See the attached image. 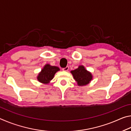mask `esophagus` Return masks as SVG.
Masks as SVG:
<instances>
[{"instance_id": "34e87169", "label": "esophagus", "mask_w": 131, "mask_h": 131, "mask_svg": "<svg viewBox=\"0 0 131 131\" xmlns=\"http://www.w3.org/2000/svg\"><path fill=\"white\" fill-rule=\"evenodd\" d=\"M68 70H69V67H68V66H66V68L62 69V70L64 71V72H67V71H68Z\"/></svg>"}]
</instances>
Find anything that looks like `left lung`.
Instances as JSON below:
<instances>
[{
  "instance_id": "8db88e82",
  "label": "left lung",
  "mask_w": 131,
  "mask_h": 131,
  "mask_svg": "<svg viewBox=\"0 0 131 131\" xmlns=\"http://www.w3.org/2000/svg\"><path fill=\"white\" fill-rule=\"evenodd\" d=\"M79 86H84L89 84L93 79L91 73L88 71L83 65H80L78 68L70 71Z\"/></svg>"
}]
</instances>
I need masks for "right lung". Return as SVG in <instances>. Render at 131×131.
<instances>
[{
    "label": "right lung",
    "instance_id": "add662e5",
    "mask_svg": "<svg viewBox=\"0 0 131 131\" xmlns=\"http://www.w3.org/2000/svg\"><path fill=\"white\" fill-rule=\"evenodd\" d=\"M60 70L57 66H51L50 64H46L42 69L41 72L39 73L37 79L40 83L44 84H48L54 78L55 74Z\"/></svg>",
    "mask_w": 131,
    "mask_h": 131
}]
</instances>
